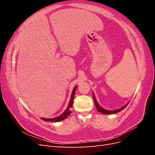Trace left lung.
<instances>
[{
  "mask_svg": "<svg viewBox=\"0 0 155 155\" xmlns=\"http://www.w3.org/2000/svg\"><path fill=\"white\" fill-rule=\"evenodd\" d=\"M93 97H94V103H95V105H96V108H97V110L99 111L100 112H101L102 114H114V113H116V112H120V111H121V110H122L124 109H125V108L127 106V105L129 104H127L126 105H125L124 107H122V108H121V109H118V110H105V109H103L102 107H101L99 105H98V104H97V102L96 101V98H95V97H94V94H93Z\"/></svg>",
  "mask_w": 155,
  "mask_h": 155,
  "instance_id": "8db88e82",
  "label": "left lung"
}]
</instances>
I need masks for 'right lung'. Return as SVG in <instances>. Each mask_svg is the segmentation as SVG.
<instances>
[{"instance_id":"right-lung-1","label":"right lung","mask_w":155,"mask_h":155,"mask_svg":"<svg viewBox=\"0 0 155 155\" xmlns=\"http://www.w3.org/2000/svg\"><path fill=\"white\" fill-rule=\"evenodd\" d=\"M76 87H75V88H74V90L72 91V96H71V99L70 100L69 102V105L67 107V110H65L63 113L60 116L57 117V118H42L43 120L46 121H55V122H58V121H61L63 120H64L65 118H67V117L69 116V114L71 113V110H70V108H72V104H73V100H74V94H75V91H76Z\"/></svg>"}]
</instances>
